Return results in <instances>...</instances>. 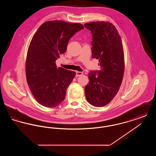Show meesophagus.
I'll return each instance as SVG.
<instances>
[{
	"mask_svg": "<svg viewBox=\"0 0 156 156\" xmlns=\"http://www.w3.org/2000/svg\"><path fill=\"white\" fill-rule=\"evenodd\" d=\"M82 75H83V73L82 72H80V71H76V77L81 76Z\"/></svg>",
	"mask_w": 156,
	"mask_h": 156,
	"instance_id": "34e87169",
	"label": "esophagus"
}]
</instances>
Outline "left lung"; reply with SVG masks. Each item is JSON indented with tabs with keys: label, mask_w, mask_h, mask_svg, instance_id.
I'll list each match as a JSON object with an SVG mask.
<instances>
[{
	"label": "left lung",
	"mask_w": 156,
	"mask_h": 156,
	"mask_svg": "<svg viewBox=\"0 0 156 156\" xmlns=\"http://www.w3.org/2000/svg\"><path fill=\"white\" fill-rule=\"evenodd\" d=\"M84 26L92 35V57L99 59L101 66L100 70L88 74L85 97L92 106L102 107L116 96L122 82L125 71L122 41L118 31L109 22H94Z\"/></svg>",
	"instance_id": "obj_1"
}]
</instances>
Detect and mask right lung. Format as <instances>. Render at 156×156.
I'll return each instance as SVG.
<instances>
[{
  "label": "right lung",
  "instance_id": "1",
  "mask_svg": "<svg viewBox=\"0 0 156 156\" xmlns=\"http://www.w3.org/2000/svg\"><path fill=\"white\" fill-rule=\"evenodd\" d=\"M83 29L80 23L51 20L43 23L32 38L26 61L27 84L37 102L47 108L61 104L76 73L55 61L67 50L69 40Z\"/></svg>",
  "mask_w": 156,
  "mask_h": 156
}]
</instances>
